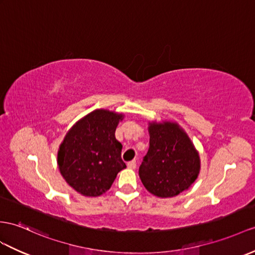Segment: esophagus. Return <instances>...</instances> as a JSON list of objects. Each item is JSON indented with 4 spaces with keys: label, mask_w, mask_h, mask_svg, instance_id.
I'll return each instance as SVG.
<instances>
[{
    "label": "esophagus",
    "mask_w": 255,
    "mask_h": 255,
    "mask_svg": "<svg viewBox=\"0 0 255 255\" xmlns=\"http://www.w3.org/2000/svg\"><path fill=\"white\" fill-rule=\"evenodd\" d=\"M128 169H131V170L136 169V161L135 160L129 161V162L128 163Z\"/></svg>",
    "instance_id": "obj_1"
}]
</instances>
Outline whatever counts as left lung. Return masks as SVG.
I'll list each match as a JSON object with an SVG mask.
<instances>
[{
	"label": "left lung",
	"mask_w": 255,
	"mask_h": 255,
	"mask_svg": "<svg viewBox=\"0 0 255 255\" xmlns=\"http://www.w3.org/2000/svg\"><path fill=\"white\" fill-rule=\"evenodd\" d=\"M149 149L138 174L145 188L160 198L188 189L200 172L199 153L175 122L149 123Z\"/></svg>",
	"instance_id": "left-lung-1"
}]
</instances>
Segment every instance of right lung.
<instances>
[{
	"mask_svg": "<svg viewBox=\"0 0 255 255\" xmlns=\"http://www.w3.org/2000/svg\"><path fill=\"white\" fill-rule=\"evenodd\" d=\"M122 119V114L96 109L74 124L60 144V174L81 195H103L127 167L121 159L122 145L115 136Z\"/></svg>",
	"mask_w": 255,
	"mask_h": 255,
	"instance_id": "right-lung-1",
	"label": "right lung"
}]
</instances>
